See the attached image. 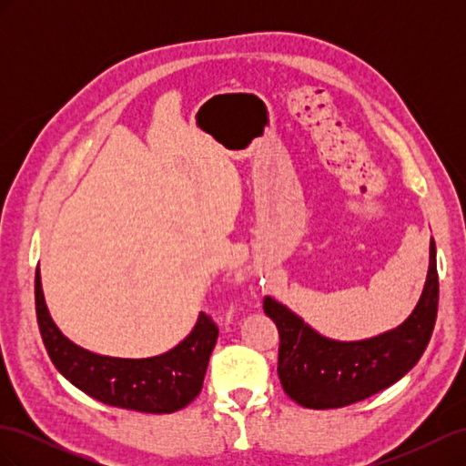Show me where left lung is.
Instances as JSON below:
<instances>
[{"label": "left lung", "instance_id": "1", "mask_svg": "<svg viewBox=\"0 0 466 466\" xmlns=\"http://www.w3.org/2000/svg\"><path fill=\"white\" fill-rule=\"evenodd\" d=\"M440 301L435 241L430 243L428 278L414 311L399 324L365 340L342 342L319 334L291 309L264 298V313L279 332L278 375L286 394L315 410L342 408L370 399L397 383L424 354Z\"/></svg>", "mask_w": 466, "mask_h": 466}]
</instances>
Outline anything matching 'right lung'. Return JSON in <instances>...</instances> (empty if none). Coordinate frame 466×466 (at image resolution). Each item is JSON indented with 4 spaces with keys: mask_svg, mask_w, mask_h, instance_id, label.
Listing matches in <instances>:
<instances>
[{
    "mask_svg": "<svg viewBox=\"0 0 466 466\" xmlns=\"http://www.w3.org/2000/svg\"><path fill=\"white\" fill-rule=\"evenodd\" d=\"M35 301L40 336L52 363L89 397L126 410L171 414L200 394L219 334L206 313L198 315L192 332L173 350L161 356L128 360L93 354L62 334L46 307L40 270L35 278Z\"/></svg>",
    "mask_w": 466,
    "mask_h": 466,
    "instance_id": "1",
    "label": "right lung"
}]
</instances>
